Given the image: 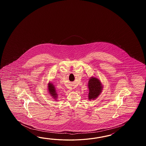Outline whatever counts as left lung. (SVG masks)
Instances as JSON below:
<instances>
[{"label": "left lung", "mask_w": 146, "mask_h": 146, "mask_svg": "<svg viewBox=\"0 0 146 146\" xmlns=\"http://www.w3.org/2000/svg\"><path fill=\"white\" fill-rule=\"evenodd\" d=\"M89 92L88 99L95 100L96 99L102 91L103 86L101 81L96 78L91 77L88 82Z\"/></svg>", "instance_id": "8db88e82"}]
</instances>
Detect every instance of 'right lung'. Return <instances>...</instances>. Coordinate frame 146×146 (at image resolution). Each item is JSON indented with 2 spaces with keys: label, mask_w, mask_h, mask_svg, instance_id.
<instances>
[{
  "label": "right lung",
  "mask_w": 146,
  "mask_h": 146,
  "mask_svg": "<svg viewBox=\"0 0 146 146\" xmlns=\"http://www.w3.org/2000/svg\"><path fill=\"white\" fill-rule=\"evenodd\" d=\"M48 92L50 94V96H52L54 99H56L58 98V94L56 92V89L54 87V86L53 85V84H52L51 82H49L48 84Z\"/></svg>",
  "instance_id": "obj_1"
}]
</instances>
